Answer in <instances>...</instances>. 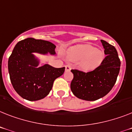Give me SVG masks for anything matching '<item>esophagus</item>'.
<instances>
[{
  "mask_svg": "<svg viewBox=\"0 0 132 132\" xmlns=\"http://www.w3.org/2000/svg\"><path fill=\"white\" fill-rule=\"evenodd\" d=\"M70 70H71V67L68 65H66L65 66V71L66 72H68V71H70Z\"/></svg>",
  "mask_w": 132,
  "mask_h": 132,
  "instance_id": "1",
  "label": "esophagus"
}]
</instances>
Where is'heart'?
<instances>
[{
	"instance_id": "heart-1",
	"label": "heart",
	"mask_w": 132,
	"mask_h": 132,
	"mask_svg": "<svg viewBox=\"0 0 132 132\" xmlns=\"http://www.w3.org/2000/svg\"><path fill=\"white\" fill-rule=\"evenodd\" d=\"M67 57L72 62H78V68L81 70L90 72L101 65L105 59V54L101 50L85 44L70 48L67 52Z\"/></svg>"
}]
</instances>
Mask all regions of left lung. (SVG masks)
I'll list each match as a JSON object with an SVG mask.
<instances>
[{
	"label": "left lung",
	"instance_id": "1",
	"mask_svg": "<svg viewBox=\"0 0 132 132\" xmlns=\"http://www.w3.org/2000/svg\"><path fill=\"white\" fill-rule=\"evenodd\" d=\"M106 55L97 69L88 72L72 70L74 78L70 84L72 93L85 101H96L105 97L113 87L120 70V60L116 47L101 40Z\"/></svg>",
	"mask_w": 132,
	"mask_h": 132
}]
</instances>
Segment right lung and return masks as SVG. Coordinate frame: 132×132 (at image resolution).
Wrapping results in <instances>:
<instances>
[{
    "label": "right lung",
    "mask_w": 132,
    "mask_h": 132,
    "mask_svg": "<svg viewBox=\"0 0 132 132\" xmlns=\"http://www.w3.org/2000/svg\"><path fill=\"white\" fill-rule=\"evenodd\" d=\"M52 42L34 38L19 42L8 61L10 79L15 91L26 100L34 101L45 98L57 78L64 74L65 67L54 68L49 64L39 66L40 59L34 53L56 55Z\"/></svg>",
    "instance_id": "right-lung-1"
}]
</instances>
